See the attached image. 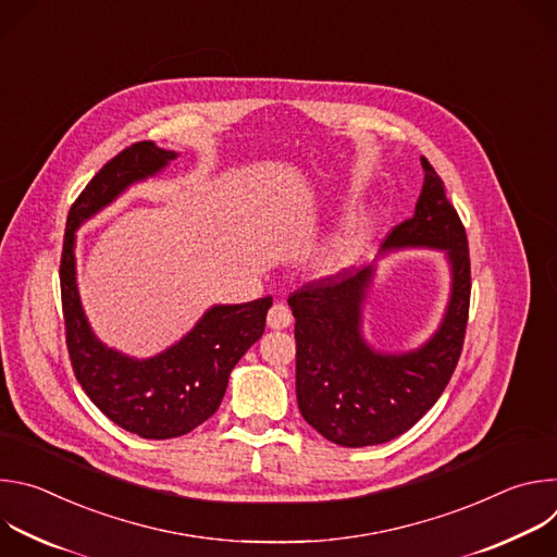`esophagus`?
I'll use <instances>...</instances> for the list:
<instances>
[{"label":"esophagus","instance_id":"34e87169","mask_svg":"<svg viewBox=\"0 0 557 557\" xmlns=\"http://www.w3.org/2000/svg\"><path fill=\"white\" fill-rule=\"evenodd\" d=\"M290 322H293V312H290V308L286 306V304H273V308L269 310V317H267V324H269V329H273V331H284V329H288L290 326Z\"/></svg>","mask_w":557,"mask_h":557}]
</instances>
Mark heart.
<instances>
[{"mask_svg":"<svg viewBox=\"0 0 557 557\" xmlns=\"http://www.w3.org/2000/svg\"><path fill=\"white\" fill-rule=\"evenodd\" d=\"M361 235H363V220L352 218L348 220L331 240L314 253L312 258V269L317 275H335L342 269H346L361 245Z\"/></svg>","mask_w":557,"mask_h":557,"instance_id":"b5f03b06","label":"heart"}]
</instances>
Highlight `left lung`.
<instances>
[{
	"label": "left lung",
	"mask_w": 557,
	"mask_h": 557,
	"mask_svg": "<svg viewBox=\"0 0 557 557\" xmlns=\"http://www.w3.org/2000/svg\"><path fill=\"white\" fill-rule=\"evenodd\" d=\"M421 165L425 178L417 211L396 224L383 245L445 249L451 262L445 320L421 350L376 355L361 339V301L372 269L310 280L288 297L299 412L324 438L344 447L379 445L408 432L438 401L462 352L471 295L467 233L425 156Z\"/></svg>",
	"instance_id": "left-lung-1"
}]
</instances>
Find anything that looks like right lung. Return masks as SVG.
<instances>
[{"label": "right lung", "instance_id": "1", "mask_svg": "<svg viewBox=\"0 0 557 557\" xmlns=\"http://www.w3.org/2000/svg\"><path fill=\"white\" fill-rule=\"evenodd\" d=\"M172 158L174 151L151 140L132 143L110 158L70 207L59 264L65 346L76 381L119 428L158 441L189 434L220 408L231 370L262 337L273 304L267 295L215 306L183 342L147 361L123 357L95 339L74 282V228Z\"/></svg>", "mask_w": 557, "mask_h": 557}]
</instances>
